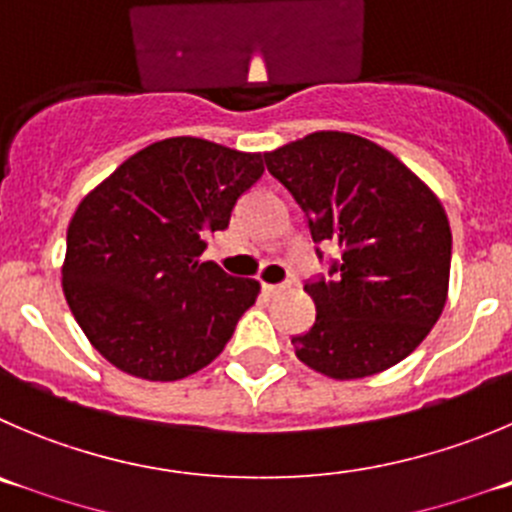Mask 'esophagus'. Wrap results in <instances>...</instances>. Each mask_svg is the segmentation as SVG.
<instances>
[{"label":"esophagus","mask_w":512,"mask_h":512,"mask_svg":"<svg viewBox=\"0 0 512 512\" xmlns=\"http://www.w3.org/2000/svg\"><path fill=\"white\" fill-rule=\"evenodd\" d=\"M290 285L288 283H280V285H262V290H265L267 295H272V298H275V295H280V293H285V290H288Z\"/></svg>","instance_id":"esophagus-1"}]
</instances>
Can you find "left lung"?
Returning <instances> with one entry per match:
<instances>
[{
    "label": "left lung",
    "mask_w": 512,
    "mask_h": 512,
    "mask_svg": "<svg viewBox=\"0 0 512 512\" xmlns=\"http://www.w3.org/2000/svg\"><path fill=\"white\" fill-rule=\"evenodd\" d=\"M265 164L305 212L313 242L338 245L328 278L305 283L315 323L293 338L295 356L341 381L399 364L447 303L452 232L439 199L391 151L353 133H310Z\"/></svg>",
    "instance_id": "8db88e82"
}]
</instances>
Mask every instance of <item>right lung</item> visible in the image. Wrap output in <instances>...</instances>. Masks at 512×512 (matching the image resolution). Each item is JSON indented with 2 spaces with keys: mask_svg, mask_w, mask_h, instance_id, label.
I'll use <instances>...</instances> for the list:
<instances>
[{
  "mask_svg": "<svg viewBox=\"0 0 512 512\" xmlns=\"http://www.w3.org/2000/svg\"><path fill=\"white\" fill-rule=\"evenodd\" d=\"M262 171V154L166 138L80 202L62 290L105 361L138 379L176 381L222 353L260 283L199 257Z\"/></svg>",
  "mask_w": 512,
  "mask_h": 512,
  "instance_id": "add662e5",
  "label": "right lung"
}]
</instances>
